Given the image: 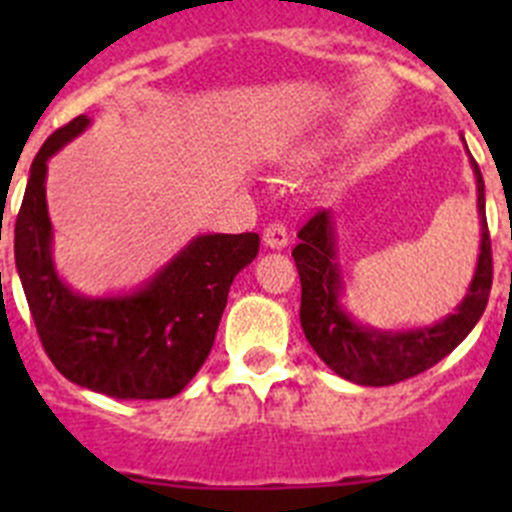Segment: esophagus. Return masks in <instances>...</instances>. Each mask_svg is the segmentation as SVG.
Here are the masks:
<instances>
[{
  "label": "esophagus",
  "instance_id": "esophagus-1",
  "mask_svg": "<svg viewBox=\"0 0 512 512\" xmlns=\"http://www.w3.org/2000/svg\"><path fill=\"white\" fill-rule=\"evenodd\" d=\"M289 243V233L282 223H269L264 228V246L266 248H284Z\"/></svg>",
  "mask_w": 512,
  "mask_h": 512
}]
</instances>
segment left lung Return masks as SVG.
I'll return each instance as SVG.
<instances>
[{"instance_id":"obj_1","label":"left lung","mask_w":512,"mask_h":512,"mask_svg":"<svg viewBox=\"0 0 512 512\" xmlns=\"http://www.w3.org/2000/svg\"><path fill=\"white\" fill-rule=\"evenodd\" d=\"M477 179L479 212V256L467 297L451 315L436 325L408 330H379L356 323L341 305L343 277L336 259V233L330 210H318L300 228L295 246L297 271L302 284L300 323L315 354L338 374L364 387H387L405 382L431 369L449 356L472 333L487 307L492 287V246L485 215V182L477 161L472 158Z\"/></svg>"}]
</instances>
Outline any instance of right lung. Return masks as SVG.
<instances>
[{"mask_svg":"<svg viewBox=\"0 0 512 512\" xmlns=\"http://www.w3.org/2000/svg\"><path fill=\"white\" fill-rule=\"evenodd\" d=\"M58 128L30 166L15 223V264L45 354L69 382L117 400L174 397L215 343L235 274L259 253V233L197 235L128 295H79L53 264L45 174L53 153L89 128Z\"/></svg>","mask_w":512,"mask_h":512,"instance_id":"right-lung-1","label":"right lung"}]
</instances>
